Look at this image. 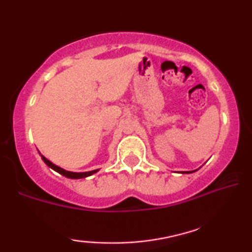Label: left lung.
I'll return each instance as SVG.
<instances>
[{
  "mask_svg": "<svg viewBox=\"0 0 252 252\" xmlns=\"http://www.w3.org/2000/svg\"><path fill=\"white\" fill-rule=\"evenodd\" d=\"M196 170H191V171H183V174H191V173H194Z\"/></svg>",
  "mask_w": 252,
  "mask_h": 252,
  "instance_id": "left-lung-1",
  "label": "left lung"
}]
</instances>
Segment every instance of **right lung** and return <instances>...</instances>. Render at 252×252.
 I'll list each match as a JSON object with an SVG mask.
<instances>
[{
    "label": "right lung",
    "instance_id": "right-lung-1",
    "mask_svg": "<svg viewBox=\"0 0 252 252\" xmlns=\"http://www.w3.org/2000/svg\"><path fill=\"white\" fill-rule=\"evenodd\" d=\"M42 157V160L44 161L47 166L51 167L53 170L58 171V173L63 175V176L68 177V178H72V180H78V178H85L87 176H91V175L95 174L96 171H99V169H95V170H91V171H85V173H72V171H68L65 170L63 168H61V167L54 165V163H52L50 161L49 159H46L44 156H41Z\"/></svg>",
    "mask_w": 252,
    "mask_h": 252
}]
</instances>
